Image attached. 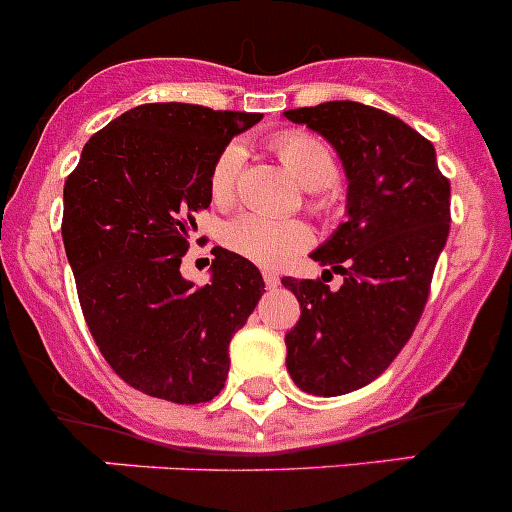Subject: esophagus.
<instances>
[{"label": "esophagus", "mask_w": 512, "mask_h": 512, "mask_svg": "<svg viewBox=\"0 0 512 512\" xmlns=\"http://www.w3.org/2000/svg\"><path fill=\"white\" fill-rule=\"evenodd\" d=\"M264 281H266V286H269V289H276V286H279V274H274V271H264Z\"/></svg>", "instance_id": "obj_1"}]
</instances>
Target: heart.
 <instances>
[{"mask_svg":"<svg viewBox=\"0 0 512 512\" xmlns=\"http://www.w3.org/2000/svg\"><path fill=\"white\" fill-rule=\"evenodd\" d=\"M269 148L286 170L309 188V206L316 213H332L342 206V188L334 183L337 160L316 135L304 130H284L269 140ZM246 150L241 143H228L216 155L208 175L211 198L218 206L233 203L241 183ZM311 228L299 218H271L261 213H241L223 228V243L243 259L264 269H279L311 246Z\"/></svg>","mask_w":512,"mask_h":512,"instance_id":"obj_1","label":"heart"}]
</instances>
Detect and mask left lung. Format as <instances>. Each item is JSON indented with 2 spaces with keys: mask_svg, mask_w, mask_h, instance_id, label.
I'll list each match as a JSON object with an SVG mask.
<instances>
[{
  "mask_svg": "<svg viewBox=\"0 0 512 512\" xmlns=\"http://www.w3.org/2000/svg\"><path fill=\"white\" fill-rule=\"evenodd\" d=\"M284 118L324 135L349 180L347 223L311 253L345 284H281L301 316L286 334V369L296 387L337 397L374 382L415 332L450 233V180L435 148L394 115L352 100L286 110Z\"/></svg>",
  "mask_w": 512,
  "mask_h": 512,
  "instance_id": "obj_1",
  "label": "left lung"
}]
</instances>
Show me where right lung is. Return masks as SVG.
Segmentation results:
<instances>
[{
    "label": "right lung",
    "instance_id": "right-lung-1",
    "mask_svg": "<svg viewBox=\"0 0 512 512\" xmlns=\"http://www.w3.org/2000/svg\"><path fill=\"white\" fill-rule=\"evenodd\" d=\"M259 120L188 102L138 105L87 140L65 180L62 241L82 314L105 362L150 397H216L231 337L266 291L261 271L221 246L206 286L180 276L196 213L211 206L213 160Z\"/></svg>",
    "mask_w": 512,
    "mask_h": 512
}]
</instances>
